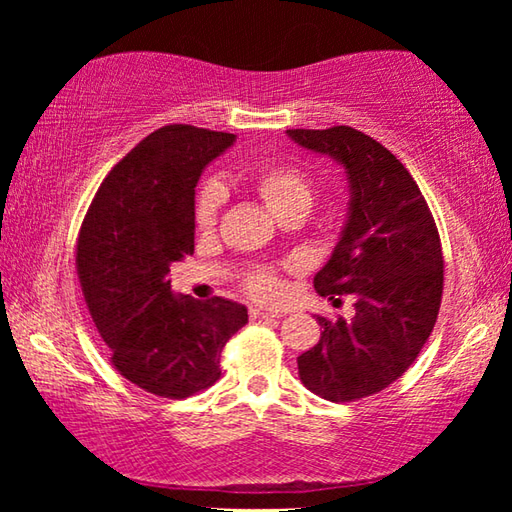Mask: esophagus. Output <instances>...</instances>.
<instances>
[{"label":"esophagus","instance_id":"34e87169","mask_svg":"<svg viewBox=\"0 0 512 512\" xmlns=\"http://www.w3.org/2000/svg\"><path fill=\"white\" fill-rule=\"evenodd\" d=\"M280 316H284L282 311H268V309L250 307V318H280Z\"/></svg>","mask_w":512,"mask_h":512}]
</instances>
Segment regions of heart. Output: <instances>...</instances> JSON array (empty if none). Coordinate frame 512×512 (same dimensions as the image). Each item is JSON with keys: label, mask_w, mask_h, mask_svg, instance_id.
I'll list each match as a JSON object with an SVG mask.
<instances>
[{"label": "heart", "mask_w": 512, "mask_h": 512, "mask_svg": "<svg viewBox=\"0 0 512 512\" xmlns=\"http://www.w3.org/2000/svg\"><path fill=\"white\" fill-rule=\"evenodd\" d=\"M253 185L275 216L293 210L309 212L311 205H314V183H311L305 171L291 162H275L259 167L253 176ZM223 201L225 192L221 183H216V180L203 183L194 203V219L198 228H212L219 219ZM244 287L248 296H253L255 300L273 302L282 296L284 282L275 268L259 266L246 275Z\"/></svg>", "instance_id": "1"}]
</instances>
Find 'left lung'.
<instances>
[{
    "mask_svg": "<svg viewBox=\"0 0 512 512\" xmlns=\"http://www.w3.org/2000/svg\"><path fill=\"white\" fill-rule=\"evenodd\" d=\"M287 133L348 173V221L314 289L350 293L357 314L318 316L320 341L298 357V375L329 402H354L400 379L427 343L443 300V248L420 187L377 140L352 126Z\"/></svg>",
    "mask_w": 512,
    "mask_h": 512,
    "instance_id": "obj_1",
    "label": "left lung"
}]
</instances>
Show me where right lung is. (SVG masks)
<instances>
[{
	"label": "right lung",
	"mask_w": 512,
	"mask_h": 512,
	"mask_svg": "<svg viewBox=\"0 0 512 512\" xmlns=\"http://www.w3.org/2000/svg\"><path fill=\"white\" fill-rule=\"evenodd\" d=\"M235 142L169 124L103 180L76 241V273L110 363L146 393L185 400L221 377V350L248 323L225 298L173 296L169 266L194 253V187Z\"/></svg>",
	"instance_id": "obj_1"
}]
</instances>
